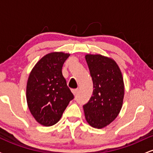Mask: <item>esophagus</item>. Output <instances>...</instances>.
Masks as SVG:
<instances>
[{"label":"esophagus","mask_w":153,"mask_h":153,"mask_svg":"<svg viewBox=\"0 0 153 153\" xmlns=\"http://www.w3.org/2000/svg\"><path fill=\"white\" fill-rule=\"evenodd\" d=\"M78 89H73V90H72V92H73V94L74 95H77V94H78Z\"/></svg>","instance_id":"1"}]
</instances>
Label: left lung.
Masks as SVG:
<instances>
[{
	"label": "left lung",
	"mask_w": 153,
	"mask_h": 153,
	"mask_svg": "<svg viewBox=\"0 0 153 153\" xmlns=\"http://www.w3.org/2000/svg\"><path fill=\"white\" fill-rule=\"evenodd\" d=\"M94 84L92 96L83 105L87 122L101 129L113 122L120 112L124 95L123 77L114 59L101 54L85 55Z\"/></svg>",
	"instance_id": "8db88e82"
}]
</instances>
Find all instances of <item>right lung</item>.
<instances>
[{"instance_id":"1","label":"right lung","mask_w":153,"mask_h":153,"mask_svg":"<svg viewBox=\"0 0 153 153\" xmlns=\"http://www.w3.org/2000/svg\"><path fill=\"white\" fill-rule=\"evenodd\" d=\"M70 54L52 52L35 65L26 85V101L37 122L50 127L58 122L74 99L62 75L63 64Z\"/></svg>"}]
</instances>
